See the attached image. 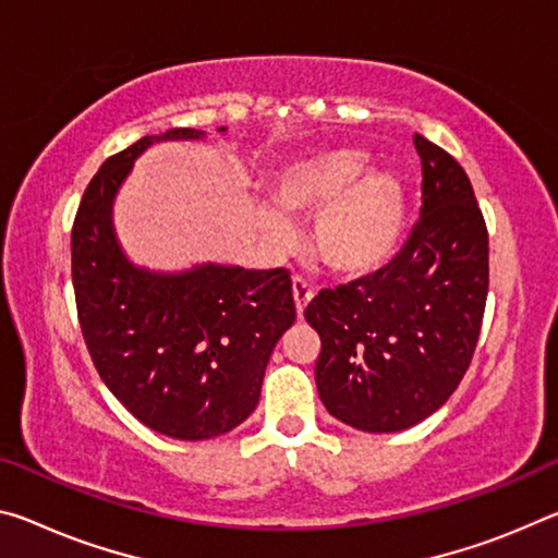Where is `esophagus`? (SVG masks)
Wrapping results in <instances>:
<instances>
[{
    "instance_id": "34e87169",
    "label": "esophagus",
    "mask_w": 558,
    "mask_h": 558,
    "mask_svg": "<svg viewBox=\"0 0 558 558\" xmlns=\"http://www.w3.org/2000/svg\"><path fill=\"white\" fill-rule=\"evenodd\" d=\"M313 295H315V293H313L311 282H307L303 276H295V278H293V298H295V311H298L300 317H303L305 305L311 303Z\"/></svg>"
}]
</instances>
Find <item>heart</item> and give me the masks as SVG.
<instances>
[{"label":"heart","mask_w":558,"mask_h":558,"mask_svg":"<svg viewBox=\"0 0 558 558\" xmlns=\"http://www.w3.org/2000/svg\"><path fill=\"white\" fill-rule=\"evenodd\" d=\"M367 171L357 148H327L282 168L276 203L288 216H315L313 253L335 272L360 276L395 253L404 228V191L392 175ZM268 208L263 214L272 238L290 235L288 218Z\"/></svg>","instance_id":"1"}]
</instances>
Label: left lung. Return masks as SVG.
I'll use <instances>...</instances> for the list:
<instances>
[{
	"instance_id": "obj_1",
	"label": "left lung",
	"mask_w": 558,
	"mask_h": 558,
	"mask_svg": "<svg viewBox=\"0 0 558 558\" xmlns=\"http://www.w3.org/2000/svg\"><path fill=\"white\" fill-rule=\"evenodd\" d=\"M422 216L395 258L305 307L320 335L315 383L327 412L362 432L429 417L462 383L489 290V233L470 175L414 136Z\"/></svg>"
}]
</instances>
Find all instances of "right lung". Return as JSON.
<instances>
[{
  "label": "right lung",
  "instance_id": "1",
  "mask_svg": "<svg viewBox=\"0 0 558 558\" xmlns=\"http://www.w3.org/2000/svg\"><path fill=\"white\" fill-rule=\"evenodd\" d=\"M223 131V129H220ZM171 129L158 138H198ZM144 136L88 181L72 228L76 315L96 373L138 422L166 437L226 435L260 400L270 352L295 323L290 270L203 265L156 276L123 258L111 228L113 193Z\"/></svg>",
  "mask_w": 558,
  "mask_h": 558
}]
</instances>
